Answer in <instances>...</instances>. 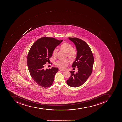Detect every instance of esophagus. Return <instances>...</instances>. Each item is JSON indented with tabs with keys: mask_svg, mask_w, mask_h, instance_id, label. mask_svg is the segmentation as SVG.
I'll list each match as a JSON object with an SVG mask.
<instances>
[{
	"mask_svg": "<svg viewBox=\"0 0 122 122\" xmlns=\"http://www.w3.org/2000/svg\"><path fill=\"white\" fill-rule=\"evenodd\" d=\"M59 71H65V70H63V69H59Z\"/></svg>",
	"mask_w": 122,
	"mask_h": 122,
	"instance_id": "obj_1",
	"label": "esophagus"
}]
</instances>
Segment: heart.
Wrapping results in <instances>:
<instances>
[{
	"mask_svg": "<svg viewBox=\"0 0 122 122\" xmlns=\"http://www.w3.org/2000/svg\"><path fill=\"white\" fill-rule=\"evenodd\" d=\"M61 49L62 50L67 53V56L72 60H74L76 57L77 52L75 50L73 49V47L72 45L70 43L65 42L63 43L61 46ZM58 50L55 48L52 51V55L54 57L57 56ZM69 62V60L67 59L60 60L56 62L55 65L57 67L60 69H64L66 67Z\"/></svg>",
	"mask_w": 122,
	"mask_h": 122,
	"instance_id": "1",
	"label": "heart"
}]
</instances>
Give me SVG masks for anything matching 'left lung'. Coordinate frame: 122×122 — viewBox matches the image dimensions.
<instances>
[{
	"mask_svg": "<svg viewBox=\"0 0 122 122\" xmlns=\"http://www.w3.org/2000/svg\"><path fill=\"white\" fill-rule=\"evenodd\" d=\"M69 39L74 43L77 49V57L72 67L78 68V71L76 73L75 71H70L71 75L67 83L71 87H78L82 85L92 74L94 58L91 48L82 40L76 37Z\"/></svg>",
	"mask_w": 122,
	"mask_h": 122,
	"instance_id": "8db88e82",
	"label": "left lung"
}]
</instances>
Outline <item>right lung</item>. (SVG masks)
I'll return each instance as SVG.
<instances>
[{"label": "right lung", "mask_w": 122, "mask_h": 122, "mask_svg": "<svg viewBox=\"0 0 122 122\" xmlns=\"http://www.w3.org/2000/svg\"><path fill=\"white\" fill-rule=\"evenodd\" d=\"M53 37H43L37 40L30 48L27 57V63L30 75L41 86L48 87L53 83L58 68L44 69V65L52 56L53 50L61 43Z\"/></svg>", "instance_id": "1"}]
</instances>
